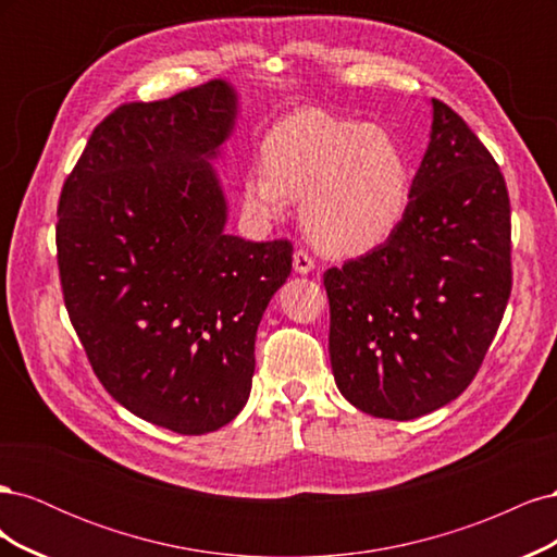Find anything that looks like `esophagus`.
Listing matches in <instances>:
<instances>
[{"mask_svg":"<svg viewBox=\"0 0 557 557\" xmlns=\"http://www.w3.org/2000/svg\"><path fill=\"white\" fill-rule=\"evenodd\" d=\"M293 267H295V272L297 274H309V272H313L315 269V260H313V256L309 250H295L293 252Z\"/></svg>","mask_w":557,"mask_h":557,"instance_id":"1","label":"esophagus"}]
</instances>
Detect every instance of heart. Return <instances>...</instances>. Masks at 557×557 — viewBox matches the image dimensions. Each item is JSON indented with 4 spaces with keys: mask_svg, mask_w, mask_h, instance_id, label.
I'll use <instances>...</instances> for the list:
<instances>
[{
    "mask_svg": "<svg viewBox=\"0 0 557 557\" xmlns=\"http://www.w3.org/2000/svg\"><path fill=\"white\" fill-rule=\"evenodd\" d=\"M264 166L250 170L244 207L276 221L301 197L309 237L332 252L360 256L387 242L409 207L411 172L393 134L325 109L285 115L262 144Z\"/></svg>",
    "mask_w": 557,
    "mask_h": 557,
    "instance_id": "heart-1",
    "label": "heart"
}]
</instances>
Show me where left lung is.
<instances>
[{
  "label": "left lung",
  "mask_w": 557,
  "mask_h": 557,
  "mask_svg": "<svg viewBox=\"0 0 557 557\" xmlns=\"http://www.w3.org/2000/svg\"><path fill=\"white\" fill-rule=\"evenodd\" d=\"M409 207L385 244L330 267V360L364 413L411 420L474 381L511 295V205L499 164L432 99Z\"/></svg>",
  "instance_id": "obj_1"
}]
</instances>
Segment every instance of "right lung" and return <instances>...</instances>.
<instances>
[{
    "label": "right lung",
    "mask_w": 557,
    "mask_h": 557,
    "mask_svg": "<svg viewBox=\"0 0 557 557\" xmlns=\"http://www.w3.org/2000/svg\"><path fill=\"white\" fill-rule=\"evenodd\" d=\"M234 109L223 81L115 107L58 205L62 297L95 376L127 411L178 434L213 432L244 409L260 318L293 269L288 239L223 232L207 158Z\"/></svg>",
    "instance_id": "1"
}]
</instances>
